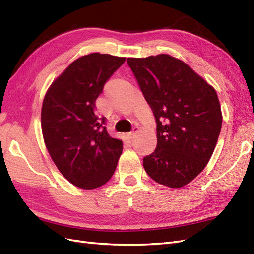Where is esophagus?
I'll return each instance as SVG.
<instances>
[{
  "instance_id": "obj_1",
  "label": "esophagus",
  "mask_w": 254,
  "mask_h": 254,
  "mask_svg": "<svg viewBox=\"0 0 254 254\" xmlns=\"http://www.w3.org/2000/svg\"><path fill=\"white\" fill-rule=\"evenodd\" d=\"M137 132H139V128H137V127H134V128L132 129V131L128 133V135H127V136H128V139H129V140H132V139H134V136L136 135V133H137Z\"/></svg>"
}]
</instances>
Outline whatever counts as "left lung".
Segmentation results:
<instances>
[{
  "label": "left lung",
  "instance_id": "1",
  "mask_svg": "<svg viewBox=\"0 0 254 254\" xmlns=\"http://www.w3.org/2000/svg\"><path fill=\"white\" fill-rule=\"evenodd\" d=\"M155 115L157 148L143 159L152 180L184 187L209 162L221 129L216 91L183 61L167 54L127 58Z\"/></svg>",
  "mask_w": 254,
  "mask_h": 254
}]
</instances>
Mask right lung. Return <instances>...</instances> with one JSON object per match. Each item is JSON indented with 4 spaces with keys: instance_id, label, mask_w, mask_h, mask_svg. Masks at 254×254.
Segmentation results:
<instances>
[{
    "instance_id": "right-lung-1",
    "label": "right lung",
    "mask_w": 254,
    "mask_h": 254,
    "mask_svg": "<svg viewBox=\"0 0 254 254\" xmlns=\"http://www.w3.org/2000/svg\"><path fill=\"white\" fill-rule=\"evenodd\" d=\"M125 57L92 53L68 65L44 96L41 127L45 146L59 172L74 186H104L115 172L123 142L111 137L95 101Z\"/></svg>"
}]
</instances>
